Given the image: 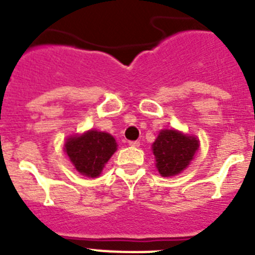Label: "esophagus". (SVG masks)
<instances>
[{"instance_id":"esophagus-1","label":"esophagus","mask_w":255,"mask_h":255,"mask_svg":"<svg viewBox=\"0 0 255 255\" xmlns=\"http://www.w3.org/2000/svg\"><path fill=\"white\" fill-rule=\"evenodd\" d=\"M129 145H131V147H139V145H140V143H139L138 140H131V141H129Z\"/></svg>"}]
</instances>
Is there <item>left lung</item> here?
<instances>
[{"label":"left lung","instance_id":"obj_1","mask_svg":"<svg viewBox=\"0 0 255 255\" xmlns=\"http://www.w3.org/2000/svg\"><path fill=\"white\" fill-rule=\"evenodd\" d=\"M152 148L158 172L164 177L175 176L188 167L199 148V141L176 130H162Z\"/></svg>","mask_w":255,"mask_h":255}]
</instances>
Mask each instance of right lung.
<instances>
[{"instance_id": "1", "label": "right lung", "mask_w": 255, "mask_h": 255, "mask_svg": "<svg viewBox=\"0 0 255 255\" xmlns=\"http://www.w3.org/2000/svg\"><path fill=\"white\" fill-rule=\"evenodd\" d=\"M116 147L114 136L107 132L91 130L80 136L67 139L65 152L82 175L97 177L100 176L111 155L116 152Z\"/></svg>"}]
</instances>
